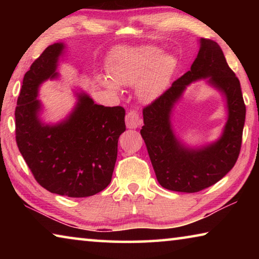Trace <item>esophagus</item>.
I'll return each mask as SVG.
<instances>
[{"mask_svg":"<svg viewBox=\"0 0 259 259\" xmlns=\"http://www.w3.org/2000/svg\"><path fill=\"white\" fill-rule=\"evenodd\" d=\"M142 124V120L139 119V114L135 109H130L125 115V125L129 129H136Z\"/></svg>","mask_w":259,"mask_h":259,"instance_id":"34e87169","label":"esophagus"}]
</instances>
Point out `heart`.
I'll return each instance as SVG.
<instances>
[{
    "label": "heart",
    "instance_id": "obj_1",
    "mask_svg": "<svg viewBox=\"0 0 259 259\" xmlns=\"http://www.w3.org/2000/svg\"><path fill=\"white\" fill-rule=\"evenodd\" d=\"M154 46L128 47L117 50L109 59V77L98 75L97 82L109 90L117 85L129 87L136 83V95L144 103H151L163 94L175 69L174 57L161 55Z\"/></svg>",
    "mask_w": 259,
    "mask_h": 259
}]
</instances>
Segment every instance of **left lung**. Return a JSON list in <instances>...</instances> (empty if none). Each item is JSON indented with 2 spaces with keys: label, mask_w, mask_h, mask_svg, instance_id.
<instances>
[{
  "label": "left lung",
  "mask_w": 259,
  "mask_h": 259,
  "mask_svg": "<svg viewBox=\"0 0 259 259\" xmlns=\"http://www.w3.org/2000/svg\"><path fill=\"white\" fill-rule=\"evenodd\" d=\"M199 42V54L190 71L143 109L140 135L156 179L162 187L175 192H199L221 181L234 166L242 143L245 106L239 78L227 65L218 43L208 38H200ZM203 78L225 96L228 121L217 141L191 148L174 134L171 115L186 88Z\"/></svg>",
  "instance_id": "8db88e82"
}]
</instances>
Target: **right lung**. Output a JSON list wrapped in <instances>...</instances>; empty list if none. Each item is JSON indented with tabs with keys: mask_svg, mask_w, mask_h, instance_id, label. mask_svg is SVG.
Masks as SVG:
<instances>
[{
	"mask_svg": "<svg viewBox=\"0 0 259 259\" xmlns=\"http://www.w3.org/2000/svg\"><path fill=\"white\" fill-rule=\"evenodd\" d=\"M66 46L54 43L42 52L25 74L17 100L16 140L34 178L51 193L85 198L103 191L112 181L117 142L125 131L123 107L95 104L76 90L77 102L66 119L57 123L41 120L38 89L57 71Z\"/></svg>",
	"mask_w": 259,
	"mask_h": 259,
	"instance_id": "obj_1",
	"label": "right lung"
}]
</instances>
